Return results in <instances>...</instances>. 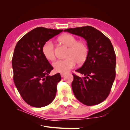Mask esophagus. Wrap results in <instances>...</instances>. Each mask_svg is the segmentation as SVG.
Masks as SVG:
<instances>
[{
  "instance_id": "34e87169",
  "label": "esophagus",
  "mask_w": 130,
  "mask_h": 130,
  "mask_svg": "<svg viewBox=\"0 0 130 130\" xmlns=\"http://www.w3.org/2000/svg\"><path fill=\"white\" fill-rule=\"evenodd\" d=\"M65 75V74H64V73H61V76L62 78V77L64 76Z\"/></svg>"
}]
</instances>
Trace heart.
I'll list each match as a JSON object with an SVG mask.
<instances>
[{"label": "heart", "mask_w": 130, "mask_h": 130, "mask_svg": "<svg viewBox=\"0 0 130 130\" xmlns=\"http://www.w3.org/2000/svg\"><path fill=\"white\" fill-rule=\"evenodd\" d=\"M59 41L68 47L66 55L67 59L58 60L53 63L55 70L58 73H66L75 67L77 62L82 64L87 60L89 48L84 41H78L77 38L70 34H65L60 37ZM43 56L50 61L55 60V47L50 40L43 43L42 48Z\"/></svg>", "instance_id": "1"}]
</instances>
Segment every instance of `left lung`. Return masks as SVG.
I'll return each instance as SVG.
<instances>
[{
  "label": "left lung",
  "mask_w": 130,
  "mask_h": 130,
  "mask_svg": "<svg viewBox=\"0 0 130 130\" xmlns=\"http://www.w3.org/2000/svg\"><path fill=\"white\" fill-rule=\"evenodd\" d=\"M65 32L83 37L89 53L82 67L75 70L85 76L73 74L71 87L75 97L87 106L104 101L109 94L116 77V57L111 41L93 27L68 28Z\"/></svg>",
  "instance_id": "1"
}]
</instances>
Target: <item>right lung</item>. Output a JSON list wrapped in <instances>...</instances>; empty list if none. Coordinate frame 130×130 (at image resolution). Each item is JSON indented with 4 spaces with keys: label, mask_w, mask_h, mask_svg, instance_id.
I'll return each mask as SVG.
<instances>
[{
    "label": "right lung",
    "mask_w": 130,
    "mask_h": 130,
    "mask_svg": "<svg viewBox=\"0 0 130 130\" xmlns=\"http://www.w3.org/2000/svg\"><path fill=\"white\" fill-rule=\"evenodd\" d=\"M40 27L27 33L18 41L12 57L13 80L23 100L30 106L43 107L54 101L60 73L50 76L53 69L43 56V43L62 32Z\"/></svg>",
    "instance_id": "obj_1"
}]
</instances>
